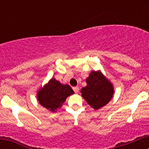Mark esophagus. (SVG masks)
<instances>
[{"mask_svg": "<svg viewBox=\"0 0 149 149\" xmlns=\"http://www.w3.org/2000/svg\"><path fill=\"white\" fill-rule=\"evenodd\" d=\"M73 90L74 93H77L79 92V87L78 86H74V87H73Z\"/></svg>", "mask_w": 149, "mask_h": 149, "instance_id": "1", "label": "esophagus"}]
</instances>
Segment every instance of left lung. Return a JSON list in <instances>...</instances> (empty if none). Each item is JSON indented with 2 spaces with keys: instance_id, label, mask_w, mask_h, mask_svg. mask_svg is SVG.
Listing matches in <instances>:
<instances>
[{
  "instance_id": "8db88e82",
  "label": "left lung",
  "mask_w": 149,
  "mask_h": 149,
  "mask_svg": "<svg viewBox=\"0 0 149 149\" xmlns=\"http://www.w3.org/2000/svg\"><path fill=\"white\" fill-rule=\"evenodd\" d=\"M86 82V86L81 90V95L95 110L101 108L110 101L113 88L101 72H92Z\"/></svg>"
}]
</instances>
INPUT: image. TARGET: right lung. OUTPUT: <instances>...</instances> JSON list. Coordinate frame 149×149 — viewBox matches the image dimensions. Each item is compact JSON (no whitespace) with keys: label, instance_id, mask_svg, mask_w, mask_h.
<instances>
[{"label":"right lung","instance_id":"add662e5","mask_svg":"<svg viewBox=\"0 0 149 149\" xmlns=\"http://www.w3.org/2000/svg\"><path fill=\"white\" fill-rule=\"evenodd\" d=\"M74 93L70 86L63 85L60 82L52 78L47 85L38 93L39 104L52 112L62 106L68 96Z\"/></svg>","mask_w":149,"mask_h":149}]
</instances>
